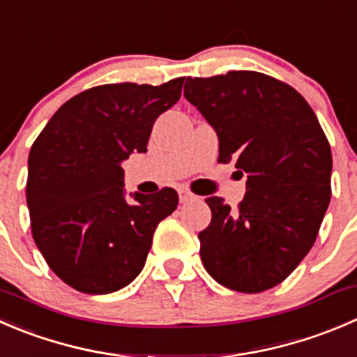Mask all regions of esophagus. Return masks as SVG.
Returning a JSON list of instances; mask_svg holds the SVG:
<instances>
[{
  "instance_id": "34e87169",
  "label": "esophagus",
  "mask_w": 357,
  "mask_h": 357,
  "mask_svg": "<svg viewBox=\"0 0 357 357\" xmlns=\"http://www.w3.org/2000/svg\"><path fill=\"white\" fill-rule=\"evenodd\" d=\"M178 193H179V202L181 204H188L192 202V200H197L195 193H192L188 188H185V186H181V188L178 190Z\"/></svg>"
}]
</instances>
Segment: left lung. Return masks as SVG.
<instances>
[{"label": "left lung", "mask_w": 357, "mask_h": 357, "mask_svg": "<svg viewBox=\"0 0 357 357\" xmlns=\"http://www.w3.org/2000/svg\"><path fill=\"white\" fill-rule=\"evenodd\" d=\"M185 98L216 129L218 162L248 176L235 211L206 199L199 234L211 278L241 293L284 281L314 245L331 199V148L316 113L288 83L258 71L186 78Z\"/></svg>", "instance_id": "obj_1"}]
</instances>
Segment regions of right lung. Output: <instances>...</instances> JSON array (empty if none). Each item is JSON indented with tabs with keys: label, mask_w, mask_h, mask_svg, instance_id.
I'll use <instances>...</instances> for the list:
<instances>
[{
	"label": "right lung",
	"mask_w": 357,
	"mask_h": 357,
	"mask_svg": "<svg viewBox=\"0 0 357 357\" xmlns=\"http://www.w3.org/2000/svg\"><path fill=\"white\" fill-rule=\"evenodd\" d=\"M185 78L109 83L69 99L29 151L31 231L54 274L89 295L119 291L143 271L155 228L178 193L123 197L120 162L146 151L153 122L181 98Z\"/></svg>",
	"instance_id": "1"
}]
</instances>
